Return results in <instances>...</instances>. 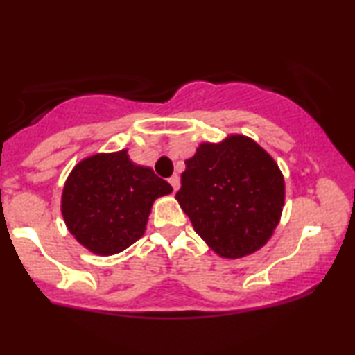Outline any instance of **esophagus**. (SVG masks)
Listing matches in <instances>:
<instances>
[{
    "label": "esophagus",
    "instance_id": "obj_1",
    "mask_svg": "<svg viewBox=\"0 0 355 355\" xmlns=\"http://www.w3.org/2000/svg\"><path fill=\"white\" fill-rule=\"evenodd\" d=\"M168 181H169V184H171V186H173V191H174V192L178 191L179 186H181V181H179V176H178V174H173V176L168 179Z\"/></svg>",
    "mask_w": 355,
    "mask_h": 355
}]
</instances>
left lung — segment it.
<instances>
[{"label": "left lung", "mask_w": 355, "mask_h": 355, "mask_svg": "<svg viewBox=\"0 0 355 355\" xmlns=\"http://www.w3.org/2000/svg\"><path fill=\"white\" fill-rule=\"evenodd\" d=\"M176 200L211 250L239 259L261 249L284 207V178L255 140L232 134L186 159Z\"/></svg>", "instance_id": "obj_1"}]
</instances>
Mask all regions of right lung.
<instances>
[{"instance_id":"1","label":"right lung","mask_w":355,"mask_h":355,"mask_svg":"<svg viewBox=\"0 0 355 355\" xmlns=\"http://www.w3.org/2000/svg\"><path fill=\"white\" fill-rule=\"evenodd\" d=\"M173 187L128 150L77 163L64 182L61 213L67 230L96 255H114L144 236L153 202Z\"/></svg>"}]
</instances>
